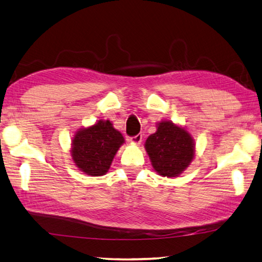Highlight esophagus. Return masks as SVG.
<instances>
[{
	"label": "esophagus",
	"mask_w": 262,
	"mask_h": 262,
	"mask_svg": "<svg viewBox=\"0 0 262 262\" xmlns=\"http://www.w3.org/2000/svg\"><path fill=\"white\" fill-rule=\"evenodd\" d=\"M130 141L132 142V144H135V145H139L140 142L142 141V135H141V133H139V135H137L135 137H131L130 138Z\"/></svg>",
	"instance_id": "esophagus-1"
}]
</instances>
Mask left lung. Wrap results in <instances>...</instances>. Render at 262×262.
Here are the masks:
<instances>
[{
    "instance_id": "left-lung-1",
    "label": "left lung",
    "mask_w": 262,
    "mask_h": 262,
    "mask_svg": "<svg viewBox=\"0 0 262 262\" xmlns=\"http://www.w3.org/2000/svg\"><path fill=\"white\" fill-rule=\"evenodd\" d=\"M145 147L152 167L163 177L179 176L194 159L191 136L170 121L160 123L154 135L147 138Z\"/></svg>"
}]
</instances>
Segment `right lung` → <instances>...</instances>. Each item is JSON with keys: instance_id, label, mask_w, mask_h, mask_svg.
Wrapping results in <instances>:
<instances>
[{"instance_id": "right-lung-1", "label": "right lung", "mask_w": 262, "mask_h": 262, "mask_svg": "<svg viewBox=\"0 0 262 262\" xmlns=\"http://www.w3.org/2000/svg\"><path fill=\"white\" fill-rule=\"evenodd\" d=\"M124 138L110 121H99L78 131L73 139L72 156L77 167L91 177L105 174Z\"/></svg>"}]
</instances>
